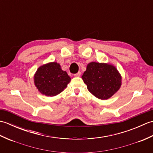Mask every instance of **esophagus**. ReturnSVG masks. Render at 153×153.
<instances>
[{"mask_svg":"<svg viewBox=\"0 0 153 153\" xmlns=\"http://www.w3.org/2000/svg\"><path fill=\"white\" fill-rule=\"evenodd\" d=\"M80 76H81V72H80V71H78V72H77V74H74V76H76V77H79Z\"/></svg>","mask_w":153,"mask_h":153,"instance_id":"esophagus-1","label":"esophagus"}]
</instances>
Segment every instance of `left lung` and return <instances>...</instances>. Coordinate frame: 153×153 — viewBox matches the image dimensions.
Instances as JSON below:
<instances>
[{"instance_id":"8db88e82","label":"left lung","mask_w":153,"mask_h":153,"mask_svg":"<svg viewBox=\"0 0 153 153\" xmlns=\"http://www.w3.org/2000/svg\"><path fill=\"white\" fill-rule=\"evenodd\" d=\"M82 78L89 91L101 100L110 98L122 85L121 75L114 66L108 63L91 62Z\"/></svg>"}]
</instances>
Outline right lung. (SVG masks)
<instances>
[{"mask_svg": "<svg viewBox=\"0 0 153 153\" xmlns=\"http://www.w3.org/2000/svg\"><path fill=\"white\" fill-rule=\"evenodd\" d=\"M71 78L60 64L49 62L40 66L34 75V83L41 94L54 97L62 92L70 82Z\"/></svg>", "mask_w": 153, "mask_h": 153, "instance_id": "1", "label": "right lung"}]
</instances>
